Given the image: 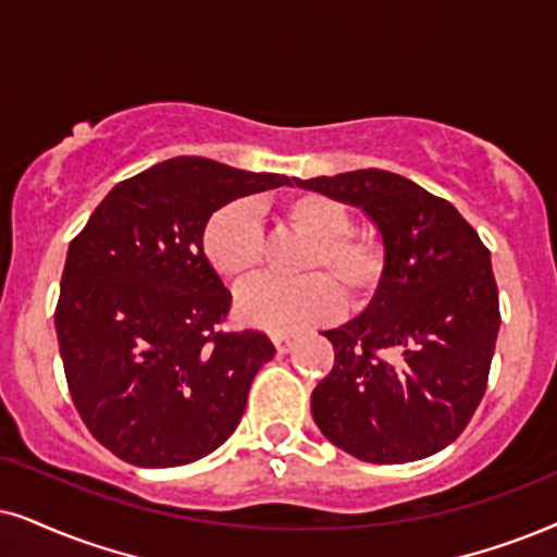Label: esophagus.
I'll return each instance as SVG.
<instances>
[{
    "instance_id": "esophagus-1",
    "label": "esophagus",
    "mask_w": 557,
    "mask_h": 557,
    "mask_svg": "<svg viewBox=\"0 0 557 557\" xmlns=\"http://www.w3.org/2000/svg\"><path fill=\"white\" fill-rule=\"evenodd\" d=\"M272 344L277 347V351H290L295 347V339H293V336H285V334H274Z\"/></svg>"
}]
</instances>
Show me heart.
<instances>
[{"label": "heart", "mask_w": 557, "mask_h": 557, "mask_svg": "<svg viewBox=\"0 0 557 557\" xmlns=\"http://www.w3.org/2000/svg\"><path fill=\"white\" fill-rule=\"evenodd\" d=\"M287 226L311 238L302 280H257L236 295V319L272 334H293L334 319L342 293L351 302L368 298L383 272V251L368 234H351L347 208L323 195H295L280 210ZM202 255L221 280L242 285L262 264L264 234L257 210L236 200L215 210L202 231Z\"/></svg>", "instance_id": "obj_1"}]
</instances>
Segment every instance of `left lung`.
Wrapping results in <instances>:
<instances>
[{"label": "left lung", "instance_id": "left-lung-1", "mask_svg": "<svg viewBox=\"0 0 557 557\" xmlns=\"http://www.w3.org/2000/svg\"><path fill=\"white\" fill-rule=\"evenodd\" d=\"M295 185L360 208L383 242L370 306L323 331L334 368L313 388L315 426L364 462L440 453L468 426L494 360L502 315L491 251L455 206L385 169Z\"/></svg>", "mask_w": 557, "mask_h": 557}]
</instances>
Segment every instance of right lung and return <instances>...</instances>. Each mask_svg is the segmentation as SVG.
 <instances>
[{
    "label": "right lung",
    "mask_w": 557,
    "mask_h": 557,
    "mask_svg": "<svg viewBox=\"0 0 557 557\" xmlns=\"http://www.w3.org/2000/svg\"><path fill=\"white\" fill-rule=\"evenodd\" d=\"M293 182L200 157L161 161L112 187L69 246L55 308L63 372L112 455L177 468L236 432L274 347L259 331L218 329L231 293L202 231L231 200Z\"/></svg>",
    "instance_id": "1"
}]
</instances>
